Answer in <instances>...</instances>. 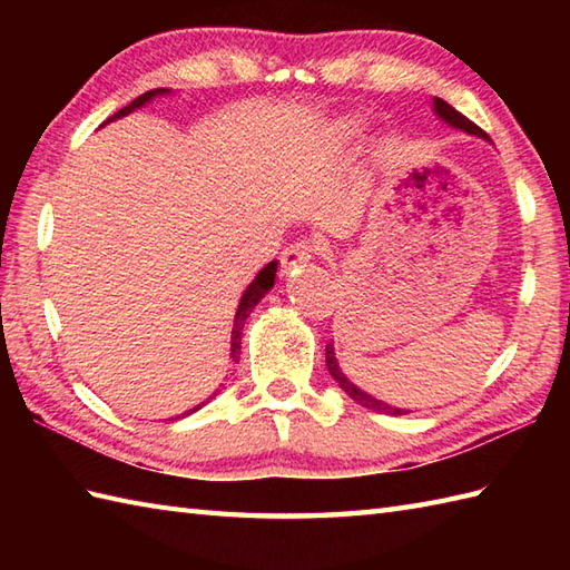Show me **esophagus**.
Masks as SVG:
<instances>
[{"mask_svg":"<svg viewBox=\"0 0 570 570\" xmlns=\"http://www.w3.org/2000/svg\"><path fill=\"white\" fill-rule=\"evenodd\" d=\"M318 252V245L311 239H296L294 245H288L282 254V269L292 272L296 264H304L308 259H313V254Z\"/></svg>","mask_w":570,"mask_h":570,"instance_id":"obj_1","label":"esophagus"}]
</instances>
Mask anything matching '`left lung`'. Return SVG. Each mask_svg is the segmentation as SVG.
<instances>
[{
    "label": "left lung",
    "mask_w": 570,
    "mask_h": 570,
    "mask_svg": "<svg viewBox=\"0 0 570 570\" xmlns=\"http://www.w3.org/2000/svg\"><path fill=\"white\" fill-rule=\"evenodd\" d=\"M433 107H435V115H439L443 122H448L451 127H458V129H463V131H468V135H478V137H485L488 139V135L485 131H482L475 122H470V119L465 117V115H460L458 110H453L451 105L448 102H443L441 98H435L433 100ZM325 365H328V372H331V377L341 384V390L353 399V402H357L360 406H365V409H372V411H380V414H392V416H402V414H409V411H404V409H396V406H390V404H384V402H380V399H374V396H370V394H365L362 390H357V386L350 382L345 374L341 372V367H337V362H335V353H333V343H328V347H325Z\"/></svg>",
    "instance_id": "8db88e82"
}]
</instances>
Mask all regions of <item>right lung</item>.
<instances>
[{
	"mask_svg": "<svg viewBox=\"0 0 570 570\" xmlns=\"http://www.w3.org/2000/svg\"><path fill=\"white\" fill-rule=\"evenodd\" d=\"M161 92H166L164 88H159V90H149V92H144V95H139V98L135 100V102H129L127 107H122V110H119L117 115H112L110 119H115V117H122V115H129L131 110H137V107H141L144 102H149L151 98H156V95H161ZM274 278H276V262H269L264 266V269L257 274V278H254V282L249 284V288L245 292V296H242V301H239V306H237V316H235V325H233V360L237 362V355H239V343H242V325H245V321H247V316L252 313V308L259 304L262 301V296L269 292V288L274 286ZM215 396V394H213ZM200 406H205V402L203 404H198L196 409H190L188 414H193V411H198ZM188 414H184V416H188Z\"/></svg>",
	"mask_w": 570,
	"mask_h": 570,
	"instance_id": "obj_1",
	"label": "right lung"
}]
</instances>
